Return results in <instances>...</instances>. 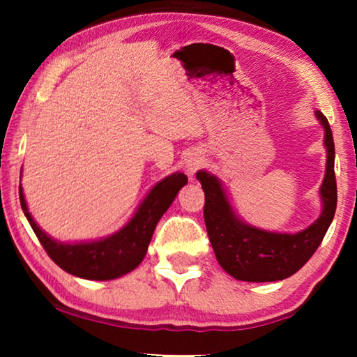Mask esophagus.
I'll return each instance as SVG.
<instances>
[{"instance_id":"1","label":"esophagus","mask_w":357,"mask_h":357,"mask_svg":"<svg viewBox=\"0 0 357 357\" xmlns=\"http://www.w3.org/2000/svg\"><path fill=\"white\" fill-rule=\"evenodd\" d=\"M200 165H202V157H200V154L193 153V154H190V155L185 159L184 168H185L187 174H190V176H192V174L197 173V170H198V168H200Z\"/></svg>"}]
</instances>
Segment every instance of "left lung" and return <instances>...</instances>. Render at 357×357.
I'll return each mask as SVG.
<instances>
[{"instance_id": "left-lung-1", "label": "left lung", "mask_w": 357, "mask_h": 357, "mask_svg": "<svg viewBox=\"0 0 357 357\" xmlns=\"http://www.w3.org/2000/svg\"><path fill=\"white\" fill-rule=\"evenodd\" d=\"M317 118L324 129V146L328 149L326 174L319 189L323 211L309 228L299 233H274L247 225L233 213L220 181L208 172L197 173L204 190L203 215L211 245L217 261L236 280L275 282L298 273L321 244L334 219L337 208L334 138L324 114L317 112Z\"/></svg>"}]
</instances>
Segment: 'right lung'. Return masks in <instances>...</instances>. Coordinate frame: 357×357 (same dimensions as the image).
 <instances>
[{
    "label": "right lung",
    "mask_w": 357,
    "mask_h": 357,
    "mask_svg": "<svg viewBox=\"0 0 357 357\" xmlns=\"http://www.w3.org/2000/svg\"><path fill=\"white\" fill-rule=\"evenodd\" d=\"M185 184L187 176L184 173L170 174L151 189L128 225L108 238L80 244L58 243L47 236V233L42 231L29 214L22 187L19 193L22 209L29 225L48 257L59 268L72 275L82 277V279L112 280L130 273L143 261L157 222L170 208L181 187Z\"/></svg>",
    "instance_id": "right-lung-1"
}]
</instances>
